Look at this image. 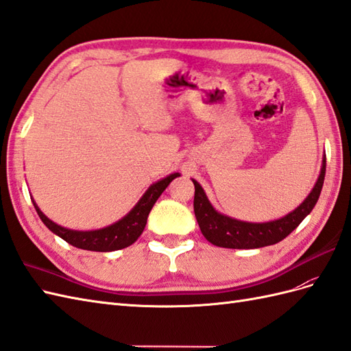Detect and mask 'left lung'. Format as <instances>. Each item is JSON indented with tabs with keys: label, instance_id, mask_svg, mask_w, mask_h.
<instances>
[{
	"label": "left lung",
	"instance_id": "left-lung-1",
	"mask_svg": "<svg viewBox=\"0 0 351 351\" xmlns=\"http://www.w3.org/2000/svg\"><path fill=\"white\" fill-rule=\"evenodd\" d=\"M326 173V156H323L320 175L314 184L310 194L295 210L268 222H247L236 218L227 217L219 213L213 208L206 195L202 185L191 179L195 193H194V213L195 219L206 240L212 245L228 249H256L269 245H276L278 241L287 237L291 232L300 226L302 219L313 210L316 206L319 195L325 181Z\"/></svg>",
	"mask_w": 351,
	"mask_h": 351
}]
</instances>
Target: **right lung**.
<instances>
[{
  "instance_id": "obj_1",
  "label": "right lung",
  "mask_w": 351,
  "mask_h": 351,
  "mask_svg": "<svg viewBox=\"0 0 351 351\" xmlns=\"http://www.w3.org/2000/svg\"><path fill=\"white\" fill-rule=\"evenodd\" d=\"M178 176L181 175L170 173L169 176L149 185L148 190L143 193L139 202L133 206V209L125 215V217L111 223V226L99 230L78 231L58 226L56 222L49 219L46 215L41 212V209L38 208L37 203L34 202V199L32 203L40 219L44 222V226H46L51 232H55L60 239L68 241L69 245H73L78 249L93 250V252H112V250L128 247L138 240V237L142 234L143 228L147 226V219L152 206L156 204L158 197L166 190L167 185Z\"/></svg>"
}]
</instances>
